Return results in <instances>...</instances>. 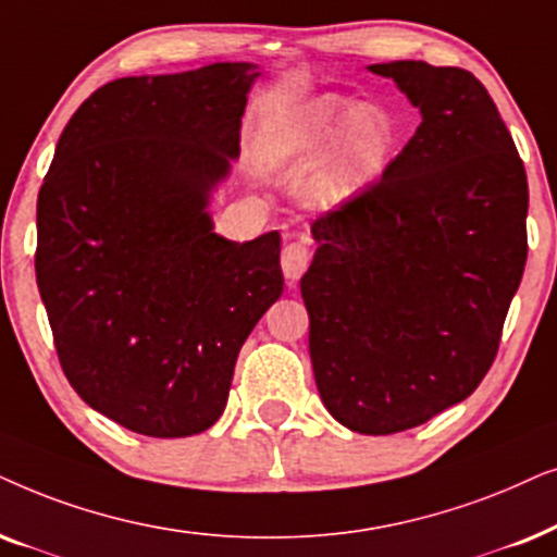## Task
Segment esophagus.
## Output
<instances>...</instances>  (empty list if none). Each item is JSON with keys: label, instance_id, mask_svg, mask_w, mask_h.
<instances>
[{"label": "esophagus", "instance_id": "obj_1", "mask_svg": "<svg viewBox=\"0 0 557 557\" xmlns=\"http://www.w3.org/2000/svg\"><path fill=\"white\" fill-rule=\"evenodd\" d=\"M308 262H310V251L302 242H290L287 247L283 249V259H280V264H283V272H285V280L290 285L298 283L302 277V272L308 270Z\"/></svg>", "mask_w": 557, "mask_h": 557}]
</instances>
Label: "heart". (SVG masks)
<instances>
[{
    "label": "heart",
    "instance_id": "heart-1",
    "mask_svg": "<svg viewBox=\"0 0 557 557\" xmlns=\"http://www.w3.org/2000/svg\"><path fill=\"white\" fill-rule=\"evenodd\" d=\"M399 139L403 132L389 109L325 91L267 119L259 132V162L270 173L313 162L306 201L318 211H338L387 175Z\"/></svg>",
    "mask_w": 557,
    "mask_h": 557
}]
</instances>
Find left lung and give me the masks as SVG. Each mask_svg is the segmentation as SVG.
<instances>
[{
  "label": "left lung",
  "mask_w": 557,
  "mask_h": 557,
  "mask_svg": "<svg viewBox=\"0 0 557 557\" xmlns=\"http://www.w3.org/2000/svg\"><path fill=\"white\" fill-rule=\"evenodd\" d=\"M420 111L387 175L310 226V361L341 425L389 435L461 403L492 367L528 262V175L484 84L367 65Z\"/></svg>",
  "instance_id": "8db88e82"
}]
</instances>
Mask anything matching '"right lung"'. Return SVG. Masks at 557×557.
<instances>
[{
    "label": "right lung",
    "mask_w": 557,
    "mask_h": 557,
    "mask_svg": "<svg viewBox=\"0 0 557 557\" xmlns=\"http://www.w3.org/2000/svg\"><path fill=\"white\" fill-rule=\"evenodd\" d=\"M259 76L213 63L111 81L65 124L37 196L35 274L63 372L150 438L221 418L239 348L283 295L280 234L232 242L209 211Z\"/></svg>",
    "instance_id": "obj_1"
}]
</instances>
